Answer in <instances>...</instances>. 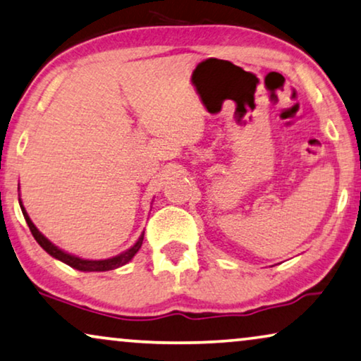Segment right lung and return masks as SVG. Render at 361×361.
Instances as JSON below:
<instances>
[{
  "label": "right lung",
  "instance_id": "add662e5",
  "mask_svg": "<svg viewBox=\"0 0 361 361\" xmlns=\"http://www.w3.org/2000/svg\"><path fill=\"white\" fill-rule=\"evenodd\" d=\"M18 190H19V187H18ZM19 205H21L24 219H26V224L29 226V230H31V233H32L34 238H36L37 243L41 245L42 248L52 256V258L62 261V263H66V264L71 266V268L78 269V271H87V273H90V271H98V273H100V271H111V269L120 268V266H125L126 263H130V261L133 259V256H135L137 251H140L141 245H142V238H145V231H142L140 238H137L136 243L133 245L130 250L123 251V253L113 256V258H108V259H83V258H78V256H73L71 253H66V251H62L61 248H57L56 245L51 243V241H49L46 236H44L41 231L36 228V225L32 224L31 219H29L27 212L23 207L21 200H19Z\"/></svg>",
  "mask_w": 361,
  "mask_h": 361
}]
</instances>
